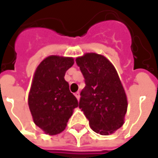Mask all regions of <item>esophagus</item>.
I'll use <instances>...</instances> for the list:
<instances>
[{
  "label": "esophagus",
  "mask_w": 158,
  "mask_h": 158,
  "mask_svg": "<svg viewBox=\"0 0 158 158\" xmlns=\"http://www.w3.org/2000/svg\"><path fill=\"white\" fill-rule=\"evenodd\" d=\"M75 96H76V98L79 100V98H80V92H76L75 93Z\"/></svg>",
  "instance_id": "1"
}]
</instances>
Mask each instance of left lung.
<instances>
[{
    "instance_id": "obj_1",
    "label": "left lung",
    "mask_w": 158,
    "mask_h": 158,
    "mask_svg": "<svg viewBox=\"0 0 158 158\" xmlns=\"http://www.w3.org/2000/svg\"><path fill=\"white\" fill-rule=\"evenodd\" d=\"M84 77L79 108L89 119L91 129L108 135L124 124L127 100L115 68L105 56L89 52L76 58Z\"/></svg>"
}]
</instances>
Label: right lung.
Here are the masks:
<instances>
[{"label":"right lung","mask_w":158,"mask_h":158,"mask_svg":"<svg viewBox=\"0 0 158 158\" xmlns=\"http://www.w3.org/2000/svg\"><path fill=\"white\" fill-rule=\"evenodd\" d=\"M73 64V58L52 55L42 60L35 71L28 104L34 123L47 135L61 133L78 106L64 79Z\"/></svg>","instance_id":"obj_1"}]
</instances>
